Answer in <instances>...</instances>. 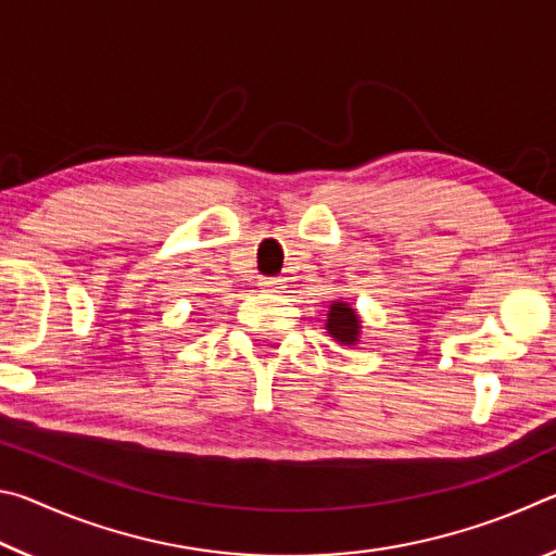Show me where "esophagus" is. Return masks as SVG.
Instances as JSON below:
<instances>
[{
    "mask_svg": "<svg viewBox=\"0 0 556 556\" xmlns=\"http://www.w3.org/2000/svg\"><path fill=\"white\" fill-rule=\"evenodd\" d=\"M260 287L262 291H271V294H277V291L285 289V279H262Z\"/></svg>",
    "mask_w": 556,
    "mask_h": 556,
    "instance_id": "34e87169",
    "label": "esophagus"
}]
</instances>
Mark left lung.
<instances>
[{
    "label": "left lung",
    "mask_w": 556,
    "mask_h": 556,
    "mask_svg": "<svg viewBox=\"0 0 556 556\" xmlns=\"http://www.w3.org/2000/svg\"><path fill=\"white\" fill-rule=\"evenodd\" d=\"M363 331V318L357 314L353 304H348L345 299L328 301L326 308V333L341 345H355L361 341Z\"/></svg>",
    "instance_id": "left-lung-1"
}]
</instances>
